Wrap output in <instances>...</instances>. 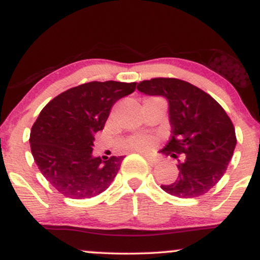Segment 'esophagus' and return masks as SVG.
<instances>
[{"mask_svg":"<svg viewBox=\"0 0 260 260\" xmlns=\"http://www.w3.org/2000/svg\"><path fill=\"white\" fill-rule=\"evenodd\" d=\"M143 155H144L145 159H147L150 164H153V165H155V164L159 162V159H157L156 156H153V155H149V154H143Z\"/></svg>","mask_w":260,"mask_h":260,"instance_id":"esophagus-1","label":"esophagus"}]
</instances>
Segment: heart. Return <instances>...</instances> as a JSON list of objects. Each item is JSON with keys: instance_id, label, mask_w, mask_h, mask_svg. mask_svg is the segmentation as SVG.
<instances>
[{"instance_id": "obj_1", "label": "heart", "mask_w": 260, "mask_h": 260, "mask_svg": "<svg viewBox=\"0 0 260 260\" xmlns=\"http://www.w3.org/2000/svg\"><path fill=\"white\" fill-rule=\"evenodd\" d=\"M155 140L154 138L148 136H140L134 137L126 143V147L129 149H136V150H148V149L153 148Z\"/></svg>"}]
</instances>
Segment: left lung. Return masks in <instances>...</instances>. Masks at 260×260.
Returning <instances> with one entry per match:
<instances>
[{
	"label": "left lung",
	"mask_w": 260,
	"mask_h": 260,
	"mask_svg": "<svg viewBox=\"0 0 260 260\" xmlns=\"http://www.w3.org/2000/svg\"><path fill=\"white\" fill-rule=\"evenodd\" d=\"M137 89L169 103L171 138L162 154L178 159V177L161 184L178 198H197L209 192L226 172L236 147L235 127L225 110L190 83L176 78H154Z\"/></svg>",
	"instance_id": "left-lung-1"
}]
</instances>
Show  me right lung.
<instances>
[{
	"label": "right lung",
	"mask_w": 260,
	"mask_h": 260,
	"mask_svg": "<svg viewBox=\"0 0 260 260\" xmlns=\"http://www.w3.org/2000/svg\"><path fill=\"white\" fill-rule=\"evenodd\" d=\"M136 83L90 82L57 95L41 110L30 131V149L44 177L61 194L91 198L109 188L124 156L103 161L92 155L113 104L132 94Z\"/></svg>",
	"instance_id": "1"
}]
</instances>
